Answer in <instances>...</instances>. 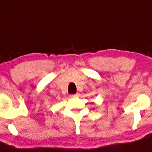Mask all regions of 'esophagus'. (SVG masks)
Segmentation results:
<instances>
[{
  "instance_id": "esophagus-1",
  "label": "esophagus",
  "mask_w": 152,
  "mask_h": 152,
  "mask_svg": "<svg viewBox=\"0 0 152 152\" xmlns=\"http://www.w3.org/2000/svg\"><path fill=\"white\" fill-rule=\"evenodd\" d=\"M71 97H79V93H76L74 94V95H70Z\"/></svg>"
}]
</instances>
